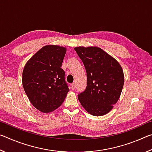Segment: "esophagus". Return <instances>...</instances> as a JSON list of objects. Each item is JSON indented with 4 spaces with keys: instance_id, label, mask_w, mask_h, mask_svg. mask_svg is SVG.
Masks as SVG:
<instances>
[{
    "instance_id": "1",
    "label": "esophagus",
    "mask_w": 152,
    "mask_h": 152,
    "mask_svg": "<svg viewBox=\"0 0 152 152\" xmlns=\"http://www.w3.org/2000/svg\"><path fill=\"white\" fill-rule=\"evenodd\" d=\"M71 88L72 90H74L76 88V84L75 83H72L71 84Z\"/></svg>"
}]
</instances>
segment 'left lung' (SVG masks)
Wrapping results in <instances>:
<instances>
[{
	"mask_svg": "<svg viewBox=\"0 0 152 152\" xmlns=\"http://www.w3.org/2000/svg\"><path fill=\"white\" fill-rule=\"evenodd\" d=\"M74 50L87 74V86L78 95L79 101L92 115H106L118 101L124 85L121 66L100 48L82 46Z\"/></svg>",
	"mask_w": 152,
	"mask_h": 152,
	"instance_id": "left-lung-1",
	"label": "left lung"
}]
</instances>
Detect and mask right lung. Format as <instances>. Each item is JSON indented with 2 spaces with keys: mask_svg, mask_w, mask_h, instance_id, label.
Returning <instances> with one entry per match:
<instances>
[{
  "mask_svg": "<svg viewBox=\"0 0 152 152\" xmlns=\"http://www.w3.org/2000/svg\"><path fill=\"white\" fill-rule=\"evenodd\" d=\"M66 48L48 45L35 53L24 67L23 86L31 103L42 113L58 109L69 92L61 68Z\"/></svg>",
  "mask_w": 152,
  "mask_h": 152,
  "instance_id": "right-lung-1",
  "label": "right lung"
}]
</instances>
